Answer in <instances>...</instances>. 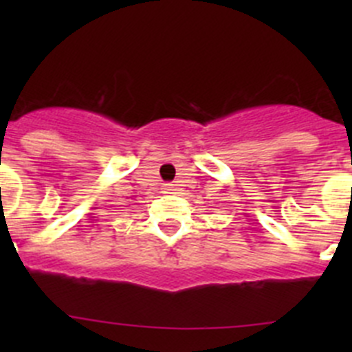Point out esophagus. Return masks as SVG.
Segmentation results:
<instances>
[{
	"instance_id": "obj_1",
	"label": "esophagus",
	"mask_w": 352,
	"mask_h": 352,
	"mask_svg": "<svg viewBox=\"0 0 352 352\" xmlns=\"http://www.w3.org/2000/svg\"><path fill=\"white\" fill-rule=\"evenodd\" d=\"M162 192L163 194H175V187H173V184H163V187H162Z\"/></svg>"
}]
</instances>
